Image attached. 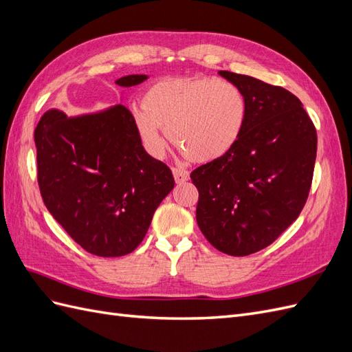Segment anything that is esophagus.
I'll return each mask as SVG.
<instances>
[{
  "instance_id": "34e87169",
  "label": "esophagus",
  "mask_w": 352,
  "mask_h": 352,
  "mask_svg": "<svg viewBox=\"0 0 352 352\" xmlns=\"http://www.w3.org/2000/svg\"><path fill=\"white\" fill-rule=\"evenodd\" d=\"M173 177L176 180V184H184L186 180H189V172L185 168H179V167H173Z\"/></svg>"
}]
</instances>
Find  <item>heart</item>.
Segmentation results:
<instances>
[{"mask_svg":"<svg viewBox=\"0 0 352 352\" xmlns=\"http://www.w3.org/2000/svg\"><path fill=\"white\" fill-rule=\"evenodd\" d=\"M142 142L164 151L163 131L177 150L197 163H210L233 150L243 133L248 102L235 83L214 78H164L146 88L142 109L132 110Z\"/></svg>","mask_w":352,"mask_h":352,"instance_id":"b5f03b06","label":"heart"}]
</instances>
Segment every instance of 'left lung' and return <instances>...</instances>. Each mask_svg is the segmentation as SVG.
<instances>
[{"label": "left lung", "instance_id": "8db88e82", "mask_svg": "<svg viewBox=\"0 0 352 352\" xmlns=\"http://www.w3.org/2000/svg\"><path fill=\"white\" fill-rule=\"evenodd\" d=\"M241 88L247 124L233 150L190 173L199 192L197 223L219 251L243 257L279 238L310 192L317 133L302 102L282 87L226 70Z\"/></svg>", "mask_w": 352, "mask_h": 352}]
</instances>
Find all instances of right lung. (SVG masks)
I'll return each mask as SVG.
<instances>
[{"label":"right lung","instance_id":"right-lung-1","mask_svg":"<svg viewBox=\"0 0 352 352\" xmlns=\"http://www.w3.org/2000/svg\"><path fill=\"white\" fill-rule=\"evenodd\" d=\"M146 79L129 74L116 83L129 88ZM34 136L38 184L52 217L94 255L132 252L175 186L172 170L144 150L132 113L122 104L74 117L51 109Z\"/></svg>","mask_w":352,"mask_h":352}]
</instances>
